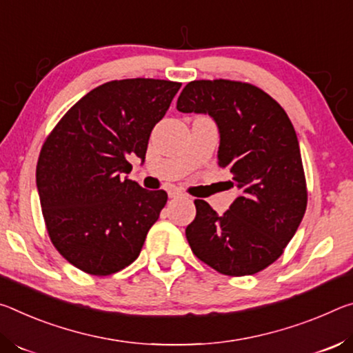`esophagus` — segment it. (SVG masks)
I'll return each mask as SVG.
<instances>
[{
  "mask_svg": "<svg viewBox=\"0 0 353 353\" xmlns=\"http://www.w3.org/2000/svg\"><path fill=\"white\" fill-rule=\"evenodd\" d=\"M169 197L170 199H181V197H184V194L181 192V190H178V189H170L169 190Z\"/></svg>",
  "mask_w": 353,
  "mask_h": 353,
  "instance_id": "34e87169",
  "label": "esophagus"
}]
</instances>
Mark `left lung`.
Masks as SVG:
<instances>
[{
	"instance_id": "8db88e82",
	"label": "left lung",
	"mask_w": 353,
	"mask_h": 353,
	"mask_svg": "<svg viewBox=\"0 0 353 353\" xmlns=\"http://www.w3.org/2000/svg\"><path fill=\"white\" fill-rule=\"evenodd\" d=\"M180 112H203L221 132L217 163L233 173L239 197L223 216L205 200L186 228L200 261L230 276L253 275L276 261L296 234L308 190L290 117L256 85L231 79L190 81L178 97Z\"/></svg>"
}]
</instances>
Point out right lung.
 Masks as SVG:
<instances>
[{
  "mask_svg": "<svg viewBox=\"0 0 353 353\" xmlns=\"http://www.w3.org/2000/svg\"><path fill=\"white\" fill-rule=\"evenodd\" d=\"M181 83L115 79L63 114L40 150L36 180L46 231L56 250L85 274L130 265L167 203L165 190L142 189L122 173L143 159L154 125Z\"/></svg>",
  "mask_w": 353,
  "mask_h": 353,
  "instance_id": "1",
  "label": "right lung"
}]
</instances>
